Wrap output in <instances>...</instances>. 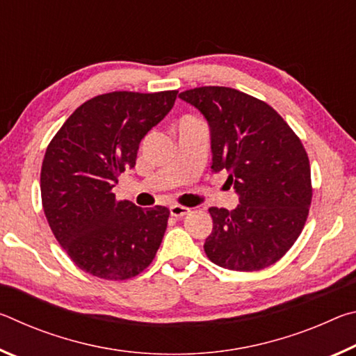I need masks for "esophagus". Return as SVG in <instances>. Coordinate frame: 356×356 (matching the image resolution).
I'll return each mask as SVG.
<instances>
[{
  "instance_id": "1",
  "label": "esophagus",
  "mask_w": 356,
  "mask_h": 356,
  "mask_svg": "<svg viewBox=\"0 0 356 356\" xmlns=\"http://www.w3.org/2000/svg\"><path fill=\"white\" fill-rule=\"evenodd\" d=\"M170 212L172 216H176V218H180V216H185L186 213H190V209L188 207H184V206H171L170 207Z\"/></svg>"
}]
</instances>
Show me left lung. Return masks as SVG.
Returning a JSON list of instances; mask_svg holds the SVG:
<instances>
[{
  "label": "left lung",
  "instance_id": "8db88e82",
  "mask_svg": "<svg viewBox=\"0 0 356 356\" xmlns=\"http://www.w3.org/2000/svg\"><path fill=\"white\" fill-rule=\"evenodd\" d=\"M210 125L212 170H225L240 204L210 207L204 251L213 264L257 272L286 254L303 231L312 200L311 166L300 138L272 106L225 86L180 92Z\"/></svg>",
  "mask_w": 356,
  "mask_h": 356
}]
</instances>
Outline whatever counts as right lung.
<instances>
[{
	"label": "right lung",
	"mask_w": 356,
	"mask_h": 356,
	"mask_svg": "<svg viewBox=\"0 0 356 356\" xmlns=\"http://www.w3.org/2000/svg\"><path fill=\"white\" fill-rule=\"evenodd\" d=\"M179 91H114L84 102L53 136L40 170L42 207L53 236L83 272L124 281L154 261L170 209L118 201V177L140 143L171 111Z\"/></svg>",
	"instance_id": "add662e5"
}]
</instances>
